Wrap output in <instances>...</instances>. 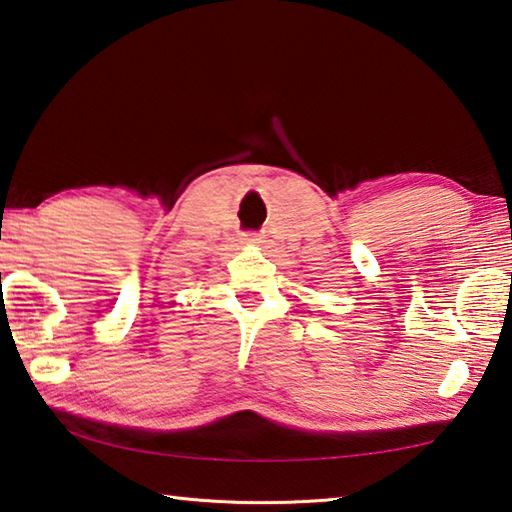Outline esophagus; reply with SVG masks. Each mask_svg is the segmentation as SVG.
I'll use <instances>...</instances> for the list:
<instances>
[{
  "instance_id": "esophagus-1",
  "label": "esophagus",
  "mask_w": 512,
  "mask_h": 512,
  "mask_svg": "<svg viewBox=\"0 0 512 512\" xmlns=\"http://www.w3.org/2000/svg\"><path fill=\"white\" fill-rule=\"evenodd\" d=\"M244 244H250V246L264 244V235H259V232H246V235H244Z\"/></svg>"
}]
</instances>
